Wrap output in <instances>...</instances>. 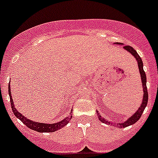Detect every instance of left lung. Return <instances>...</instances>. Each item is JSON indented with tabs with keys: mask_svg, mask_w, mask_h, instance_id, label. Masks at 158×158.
<instances>
[{
	"mask_svg": "<svg viewBox=\"0 0 158 158\" xmlns=\"http://www.w3.org/2000/svg\"><path fill=\"white\" fill-rule=\"evenodd\" d=\"M123 48L127 51L128 52L131 53L135 58H136L137 62H138V66H139V72H140L141 74V77H142V89H143V99H142V104H141L140 107H139L138 111L134 114L132 116H131L130 118H128V119L127 121L123 123H117V124H114L115 126H118L119 128H124L127 127L128 126H131V125H133L134 123L137 122V121L139 120L140 117L142 116V113L144 111L145 107H146L147 105V102H148V91H147V88H146V73H145V71L143 69V62L142 61V58H140V56L139 55V54L137 53V51H135V49L133 47H131V46H124ZM97 114H98V118L102 123H104L106 124H110L109 121H107V119L105 118H102L101 115H100V114L97 111Z\"/></svg>",
	"mask_w": 158,
	"mask_h": 158,
	"instance_id": "obj_1",
	"label": "left lung"
}]
</instances>
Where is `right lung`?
<instances>
[{"label": "right lung", "mask_w": 158, "mask_h": 158, "mask_svg": "<svg viewBox=\"0 0 158 158\" xmlns=\"http://www.w3.org/2000/svg\"><path fill=\"white\" fill-rule=\"evenodd\" d=\"M8 94H9V96H10L11 106H12V109L14 113V115H16V118L20 119V121H21L24 125H26L27 127L33 130V131H38V132H54V131H58V130L61 129V128H62L63 127H65L67 123H69V122L70 121L71 118H72V115L69 114V116L66 117L65 118H64L63 120L60 121V122L58 123H37L35 122V121L30 120V119L27 118L26 117H24V115L20 114V113L16 109L15 105H14L13 104V101H12V96H11L10 85H8Z\"/></svg>", "instance_id": "obj_1"}]
</instances>
